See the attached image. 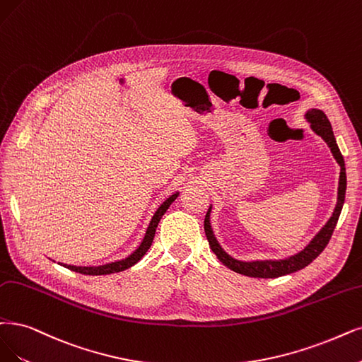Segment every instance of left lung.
<instances>
[{
    "label": "left lung",
    "mask_w": 362,
    "mask_h": 362,
    "mask_svg": "<svg viewBox=\"0 0 362 362\" xmlns=\"http://www.w3.org/2000/svg\"><path fill=\"white\" fill-rule=\"evenodd\" d=\"M305 119L310 122V128L317 134L319 137H322L325 140V143L328 144V147L332 152V156L336 158V160L340 165V179H339V195H337V204L336 209L332 211V216L328 219V222L322 226L313 238L312 242L307 245L301 252L296 253L289 258L285 259H265V261H238L233 257H230L226 253L221 245L218 243V240L213 234L211 225H210V211H211V206L207 211L206 219H204V231L209 240V245L213 250V253L218 257V259L231 269L235 273L245 274L249 277H262V279H273V277H280L285 274H291L296 273L304 267L309 265L315 258H317L320 255V252L325 249V246L328 245L329 238L334 233V228H336L339 216L343 209V203H344V195H346V168H344V159L343 155L339 149V146L336 143V137H334V132L331 128L329 120L327 117V115L322 110L317 109H310L309 112L305 113Z\"/></svg>",
    "instance_id": "left-lung-1"
}]
</instances>
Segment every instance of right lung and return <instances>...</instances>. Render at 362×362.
Returning <instances> with one entry per match:
<instances>
[{"label":"right lung","mask_w":362,"mask_h":362,"mask_svg":"<svg viewBox=\"0 0 362 362\" xmlns=\"http://www.w3.org/2000/svg\"><path fill=\"white\" fill-rule=\"evenodd\" d=\"M179 197V192L173 194L171 197H168L165 202L158 207V210L155 211V215L152 216V221L147 226L146 234L143 242L140 243V246L134 250L131 255H128L125 259H120V261H115V262H109V264H104V265H97V267H76V265H66V264H61L64 265L65 269H69L71 272L80 273V274H86V276H103V274H113V273H119V272H124L129 267H132L134 264H137L143 257L144 253L149 250V247L152 246L153 242V237H155V231H156V226L160 221V218L164 216V213L168 210V207L171 206V203L174 202Z\"/></svg>","instance_id":"1"}]
</instances>
